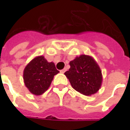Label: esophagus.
Returning a JSON list of instances; mask_svg holds the SVG:
<instances>
[{"instance_id": "1", "label": "esophagus", "mask_w": 130, "mask_h": 130, "mask_svg": "<svg viewBox=\"0 0 130 130\" xmlns=\"http://www.w3.org/2000/svg\"><path fill=\"white\" fill-rule=\"evenodd\" d=\"M65 71H66V68H64V69L61 70L60 71V73H65Z\"/></svg>"}]
</instances>
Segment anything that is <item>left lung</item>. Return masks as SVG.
Returning <instances> with one entry per match:
<instances>
[{
  "mask_svg": "<svg viewBox=\"0 0 130 130\" xmlns=\"http://www.w3.org/2000/svg\"><path fill=\"white\" fill-rule=\"evenodd\" d=\"M70 68L65 75L74 90L84 95H92L100 90L102 74L93 57L82 54L70 61Z\"/></svg>",
  "mask_w": 130,
  "mask_h": 130,
  "instance_id": "obj_1",
  "label": "left lung"
}]
</instances>
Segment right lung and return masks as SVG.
Here are the masks:
<instances>
[{
	"label": "right lung",
	"instance_id": "add662e5",
	"mask_svg": "<svg viewBox=\"0 0 130 130\" xmlns=\"http://www.w3.org/2000/svg\"><path fill=\"white\" fill-rule=\"evenodd\" d=\"M58 72L54 62H48L44 56H38L24 68V84L32 94L40 95L47 90L54 76Z\"/></svg>",
	"mask_w": 130,
	"mask_h": 130
}]
</instances>
